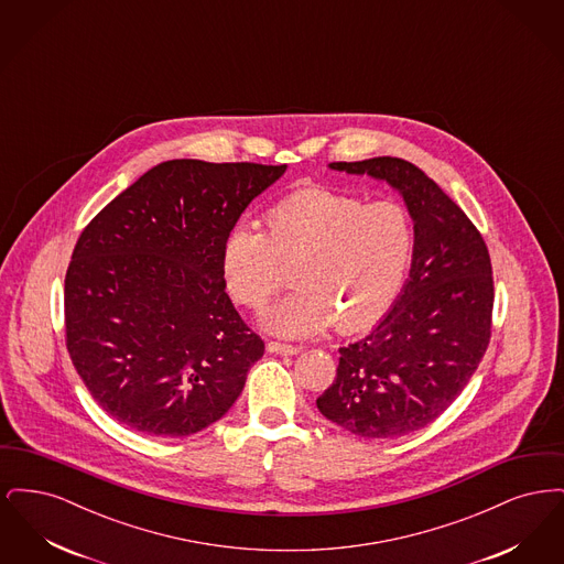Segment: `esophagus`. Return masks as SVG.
Wrapping results in <instances>:
<instances>
[{
  "mask_svg": "<svg viewBox=\"0 0 564 564\" xmlns=\"http://www.w3.org/2000/svg\"><path fill=\"white\" fill-rule=\"evenodd\" d=\"M270 352H274V355H295L300 347H295V345H283V343H269Z\"/></svg>",
  "mask_w": 564,
  "mask_h": 564,
  "instance_id": "obj_1",
  "label": "esophagus"
}]
</instances>
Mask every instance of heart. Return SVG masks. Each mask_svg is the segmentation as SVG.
I'll list each match as a JSON object with an SVG mask.
<instances>
[{
  "mask_svg": "<svg viewBox=\"0 0 564 564\" xmlns=\"http://www.w3.org/2000/svg\"><path fill=\"white\" fill-rule=\"evenodd\" d=\"M414 256V226L402 205L304 189L264 214V232L235 226L221 242L219 267L228 294L260 311L288 283L295 292L262 317L281 336L319 334L336 322L357 332L378 322L402 290Z\"/></svg>",
  "mask_w": 564,
  "mask_h": 564,
  "instance_id": "heart-1",
  "label": "heart"
}]
</instances>
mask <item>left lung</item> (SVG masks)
Returning a JSON list of instances; mask_svg holds the SVG:
<instances>
[{
    "label": "left lung",
    "instance_id": "1",
    "mask_svg": "<svg viewBox=\"0 0 564 564\" xmlns=\"http://www.w3.org/2000/svg\"><path fill=\"white\" fill-rule=\"evenodd\" d=\"M402 194L414 256L402 294L375 329L340 347L336 378L317 408L359 437H402L455 402L490 340L492 269L482 235L419 166L378 156L332 162Z\"/></svg>",
    "mask_w": 564,
    "mask_h": 564
}]
</instances>
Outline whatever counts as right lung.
Instances as JSON below:
<instances>
[{
	"instance_id": "obj_1",
	"label": "right lung",
	"mask_w": 564,
	"mask_h": 564,
	"mask_svg": "<svg viewBox=\"0 0 564 564\" xmlns=\"http://www.w3.org/2000/svg\"><path fill=\"white\" fill-rule=\"evenodd\" d=\"M288 164H156L84 228L65 276L67 350L129 430L184 437L219 421L264 355L226 294L219 253Z\"/></svg>"
}]
</instances>
